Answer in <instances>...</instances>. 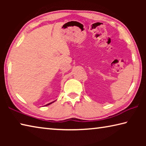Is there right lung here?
Instances as JSON below:
<instances>
[{
    "label": "right lung",
    "mask_w": 146,
    "mask_h": 146,
    "mask_svg": "<svg viewBox=\"0 0 146 146\" xmlns=\"http://www.w3.org/2000/svg\"><path fill=\"white\" fill-rule=\"evenodd\" d=\"M54 102H55V101H54ZM54 102H51V103H49V104H46V105H45V106H48V105H49V104H52V103Z\"/></svg>",
    "instance_id": "add662e5"
}]
</instances>
